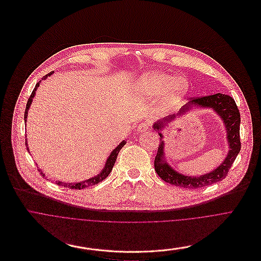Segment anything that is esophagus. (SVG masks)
I'll return each instance as SVG.
<instances>
[{"instance_id":"esophagus-1","label":"esophagus","mask_w":261,"mask_h":261,"mask_svg":"<svg viewBox=\"0 0 261 261\" xmlns=\"http://www.w3.org/2000/svg\"><path fill=\"white\" fill-rule=\"evenodd\" d=\"M150 128V124L149 122H142L138 125V132L139 133H145V132H148V129Z\"/></svg>"}]
</instances>
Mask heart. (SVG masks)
I'll use <instances>...</instances> for the list:
<instances>
[{"label": "heart", "instance_id": "b5f03b06", "mask_svg": "<svg viewBox=\"0 0 261 261\" xmlns=\"http://www.w3.org/2000/svg\"><path fill=\"white\" fill-rule=\"evenodd\" d=\"M138 87L151 98H161L164 108H172L182 98L189 88L188 80L159 71H150L141 75Z\"/></svg>", "mask_w": 261, "mask_h": 261}]
</instances>
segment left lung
Segmentation results:
<instances>
[{
	"label": "left lung",
	"mask_w": 261,
	"mask_h": 261,
	"mask_svg": "<svg viewBox=\"0 0 261 261\" xmlns=\"http://www.w3.org/2000/svg\"><path fill=\"white\" fill-rule=\"evenodd\" d=\"M194 107L199 109H211L220 116L224 122L227 132L229 152L224 162L211 172H208L200 176H187L177 172L168 165L164 152L165 144L162 130L169 126L168 123H171L176 117H181L186 115V113L190 112ZM240 123L241 117L239 109L236 105L234 99L228 94L219 92L212 95L190 99V101H188L185 106H183L177 114H171L167 117L162 118L161 120H158L153 124V129L155 132H159V135L162 139L159 146L158 154H156L154 161L155 172L167 183L188 189L201 188L222 181L226 177L230 167L232 166L241 150Z\"/></svg>",
	"instance_id": "left-lung-1"
}]
</instances>
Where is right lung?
Here are the masks:
<instances>
[{"mask_svg":"<svg viewBox=\"0 0 261 261\" xmlns=\"http://www.w3.org/2000/svg\"><path fill=\"white\" fill-rule=\"evenodd\" d=\"M55 72H50L49 74H47V75H45L44 76V78L42 79V80H45L46 78H48L49 76H51L52 74H54ZM40 83H41V81H39L37 84H36V86H35V88H34V90H33V92H32V94H31V96H30V98H29V100H28V103H27V108H25V112H24V122H27V119H28V113H29V109L31 108V106H32V102H33V99H34V97H35V95H36V91H37V89H38V87L40 86ZM126 144V140H123L114 150H112V152L110 153V155L108 156V159H107V161H106V164H105V166H103V168H102V170L97 174V175H95V176H93V177H91V178H89V179H86V180H84V181H80V182H74V183H66V182H64V181H60V180H55V181H52V182H55L56 184H58V185H61V186H64V187H68V188H71V189H83V188H86V187H88V186H91V185H95V184H97V183H99V182H101L102 180H105L107 177H108V175L110 174V172L112 171V169H113V166H114V164H115V162H116V159H117V156H118V153H119V151L121 150V148L124 146ZM25 146H27V148H28V151L30 152V149H29V145H28V141H27V139H25ZM39 171L41 172V170L39 169ZM41 175L43 176V177H45V174H43V172H41Z\"/></svg>","mask_w":261,"mask_h":261,"instance_id":"add662e5","label":"right lung"}]
</instances>
